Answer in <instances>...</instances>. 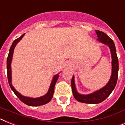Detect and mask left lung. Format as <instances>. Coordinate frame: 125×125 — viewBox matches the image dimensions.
Returning <instances> with one entry per match:
<instances>
[{
	"instance_id": "8db88e82",
	"label": "left lung",
	"mask_w": 125,
	"mask_h": 125,
	"mask_svg": "<svg viewBox=\"0 0 125 125\" xmlns=\"http://www.w3.org/2000/svg\"><path fill=\"white\" fill-rule=\"evenodd\" d=\"M96 34L98 36V40L103 43L105 45H107L110 49L111 55H112V75L110 77L109 82L105 87L99 91L88 95H82L78 93L75 87L74 76H73L71 80V87L73 91V96L77 101L84 103L89 104H97L103 101L108 97L111 92L115 88L117 83V77H118L119 63L118 58H117L116 49L114 45L113 40L105 33L102 31L96 30Z\"/></svg>"
}]
</instances>
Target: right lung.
I'll use <instances>...</instances> for the list:
<instances>
[{"instance_id": "1", "label": "right lung", "mask_w": 125, "mask_h": 125, "mask_svg": "<svg viewBox=\"0 0 125 125\" xmlns=\"http://www.w3.org/2000/svg\"><path fill=\"white\" fill-rule=\"evenodd\" d=\"M24 34H23L22 36L14 40V42L12 43L11 46L10 47V52L8 54V58H7V73H8V80L9 85H10L11 89L13 92L15 93V95L19 98L20 101L23 102L24 103L26 104L27 105L29 106H40V105H45L46 103H49V101L51 100L54 94V86L56 83L59 75L56 74L54 76L52 80V82L51 83L50 87L49 89L48 92L45 94V96H42L38 98H27V97H25V96H22L21 94H19V92H17L15 89V88L13 87L11 84V60H12V56H13V51L15 49V47L16 46L17 43L20 41V40L23 38V36H24Z\"/></svg>"}]
</instances>
